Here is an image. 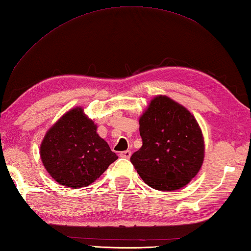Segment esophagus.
Returning a JSON list of instances; mask_svg holds the SVG:
<instances>
[{
    "instance_id": "obj_1",
    "label": "esophagus",
    "mask_w": 251,
    "mask_h": 251,
    "mask_svg": "<svg viewBox=\"0 0 251 251\" xmlns=\"http://www.w3.org/2000/svg\"><path fill=\"white\" fill-rule=\"evenodd\" d=\"M120 157L125 159H129L131 157V151L130 150H125V151L120 152Z\"/></svg>"
}]
</instances>
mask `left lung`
Returning a JSON list of instances; mask_svg holds the SVG:
<instances>
[{
	"label": "left lung",
	"mask_w": 251,
	"mask_h": 251,
	"mask_svg": "<svg viewBox=\"0 0 251 251\" xmlns=\"http://www.w3.org/2000/svg\"><path fill=\"white\" fill-rule=\"evenodd\" d=\"M143 146L131 162L155 190L174 191L188 185L204 160V140L198 121L182 105L165 96L151 100L140 118Z\"/></svg>",
	"instance_id": "1"
}]
</instances>
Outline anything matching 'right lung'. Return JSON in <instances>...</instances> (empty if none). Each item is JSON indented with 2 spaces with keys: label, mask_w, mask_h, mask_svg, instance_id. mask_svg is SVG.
Returning <instances> with one entry per match:
<instances>
[{
  "label": "right lung",
  "mask_w": 251,
  "mask_h": 251,
  "mask_svg": "<svg viewBox=\"0 0 251 251\" xmlns=\"http://www.w3.org/2000/svg\"><path fill=\"white\" fill-rule=\"evenodd\" d=\"M41 159L58 183L78 189L91 185L118 157L99 136L97 125L76 107L48 130L41 145Z\"/></svg>",
  "instance_id": "right-lung-1"
}]
</instances>
